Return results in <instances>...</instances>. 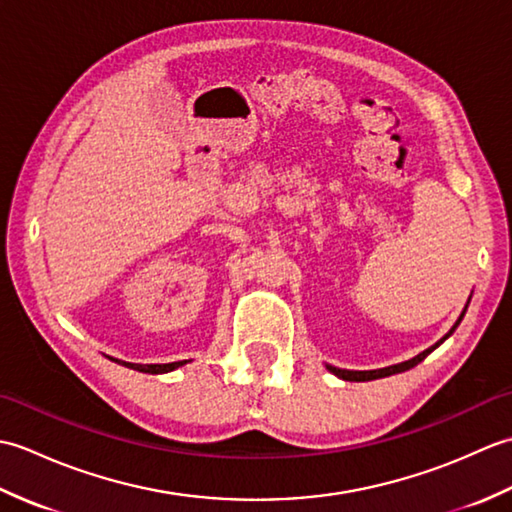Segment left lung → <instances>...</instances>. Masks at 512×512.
Returning a JSON list of instances; mask_svg holds the SVG:
<instances>
[{
	"instance_id": "1",
	"label": "left lung",
	"mask_w": 512,
	"mask_h": 512,
	"mask_svg": "<svg viewBox=\"0 0 512 512\" xmlns=\"http://www.w3.org/2000/svg\"><path fill=\"white\" fill-rule=\"evenodd\" d=\"M469 301H471V297H469ZM466 308H469V303H466ZM466 308H464V312H466ZM464 312L460 314V319L455 321L453 328H451L447 334H444L442 339H440L436 345H431L429 350L420 352L418 356L409 358V361H405V363L389 365V367H380V369H367V372H358V369H341V367H334V365H325V367H328V372H332L334 376H339V378H343V380H352V383H365V380H376V378H385V376H391V374L407 372V369H411V367H416L418 363H422L424 358H427L433 350H436V347H440L444 341L449 339V336L455 332V328H458V325H460V321H462V317H464Z\"/></svg>"
}]
</instances>
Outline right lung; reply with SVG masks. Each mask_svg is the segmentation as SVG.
I'll return each instance as SVG.
<instances>
[{"mask_svg":"<svg viewBox=\"0 0 512 512\" xmlns=\"http://www.w3.org/2000/svg\"><path fill=\"white\" fill-rule=\"evenodd\" d=\"M129 369H136V372L143 374H167L178 369L182 365H187V361H178V363H162V365H140V363H125Z\"/></svg>","mask_w":512,"mask_h":512,"instance_id":"right-lung-1","label":"right lung"}]
</instances>
